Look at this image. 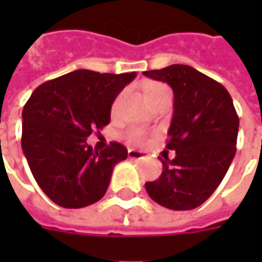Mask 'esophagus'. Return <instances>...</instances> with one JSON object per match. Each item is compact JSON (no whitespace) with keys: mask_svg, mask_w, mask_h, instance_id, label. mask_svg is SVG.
<instances>
[{"mask_svg":"<svg viewBox=\"0 0 262 262\" xmlns=\"http://www.w3.org/2000/svg\"><path fill=\"white\" fill-rule=\"evenodd\" d=\"M128 157L136 159V160H143V159H146V155L143 151H138V150H128Z\"/></svg>","mask_w":262,"mask_h":262,"instance_id":"1","label":"esophagus"}]
</instances>
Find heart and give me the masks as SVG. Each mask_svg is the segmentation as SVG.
Here are the masks:
<instances>
[{"label": "heart", "instance_id": "b5f03b06", "mask_svg": "<svg viewBox=\"0 0 262 262\" xmlns=\"http://www.w3.org/2000/svg\"><path fill=\"white\" fill-rule=\"evenodd\" d=\"M165 95H170V90L167 89L165 84H160V83H151V84H148L146 87V96H147V100H148V103H151L153 100H156L159 97H162V96ZM121 99H122V95H119L115 99V102H114V106H112V109L115 111L116 107L119 106L121 103ZM125 137L131 141V143H143L144 141V133L141 131V129H137V128H133V129H129V131H126Z\"/></svg>", "mask_w": 262, "mask_h": 262}]
</instances>
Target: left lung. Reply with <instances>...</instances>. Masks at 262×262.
Segmentation results:
<instances>
[{
    "label": "left lung",
    "mask_w": 262,
    "mask_h": 262,
    "mask_svg": "<svg viewBox=\"0 0 262 262\" xmlns=\"http://www.w3.org/2000/svg\"><path fill=\"white\" fill-rule=\"evenodd\" d=\"M143 74L167 83L175 97L166 148L176 156L160 159L162 175L146 182L147 194L170 210L196 208L220 185L236 153L239 118L233 100L220 83L189 66Z\"/></svg>",
    "instance_id": "left-lung-1"
}]
</instances>
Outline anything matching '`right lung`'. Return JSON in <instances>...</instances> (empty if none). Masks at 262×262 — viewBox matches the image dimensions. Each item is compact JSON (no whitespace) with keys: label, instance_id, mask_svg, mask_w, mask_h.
I'll return each instance as SVG.
<instances>
[{"label":"right lung","instance_id":"obj_1","mask_svg":"<svg viewBox=\"0 0 262 262\" xmlns=\"http://www.w3.org/2000/svg\"><path fill=\"white\" fill-rule=\"evenodd\" d=\"M136 76L76 70L40 84L26 102L21 148L37 185L55 204L81 208L105 195L128 150L112 141L97 151L87 137L111 122L115 97Z\"/></svg>","mask_w":262,"mask_h":262}]
</instances>
